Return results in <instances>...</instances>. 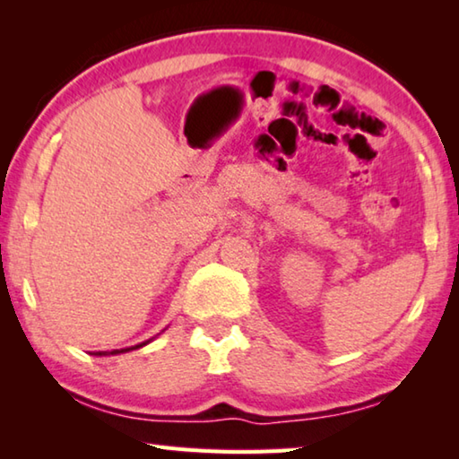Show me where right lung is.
I'll use <instances>...</instances> for the list:
<instances>
[{"label":"right lung","mask_w":459,"mask_h":459,"mask_svg":"<svg viewBox=\"0 0 459 459\" xmlns=\"http://www.w3.org/2000/svg\"><path fill=\"white\" fill-rule=\"evenodd\" d=\"M147 342H143V344H137V346H134V348H123V351H111V352H95L97 356H107V354H119V352H129V351H135V348H142V346H145Z\"/></svg>","instance_id":"add662e5"}]
</instances>
